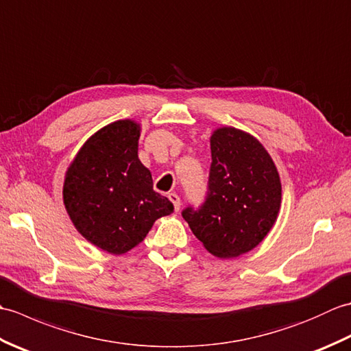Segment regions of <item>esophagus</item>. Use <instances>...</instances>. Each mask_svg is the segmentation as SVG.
Returning <instances> with one entry per match:
<instances>
[{"instance_id": "34e87169", "label": "esophagus", "mask_w": 351, "mask_h": 351, "mask_svg": "<svg viewBox=\"0 0 351 351\" xmlns=\"http://www.w3.org/2000/svg\"><path fill=\"white\" fill-rule=\"evenodd\" d=\"M169 199H170V202L173 204L175 211H180V208H181V199H180V196H178L176 193H169Z\"/></svg>"}]
</instances>
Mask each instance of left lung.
Segmentation results:
<instances>
[{
  "mask_svg": "<svg viewBox=\"0 0 351 351\" xmlns=\"http://www.w3.org/2000/svg\"><path fill=\"white\" fill-rule=\"evenodd\" d=\"M211 158L204 204L182 217L214 256L235 258L256 247L278 219L279 173L255 137L230 126L214 131Z\"/></svg>",
  "mask_w": 351,
  "mask_h": 351,
  "instance_id": "left-lung-1",
  "label": "left lung"
}]
</instances>
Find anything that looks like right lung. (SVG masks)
<instances>
[{
	"instance_id": "add662e5",
	"label": "right lung",
	"mask_w": 351,
	"mask_h": 351,
	"mask_svg": "<svg viewBox=\"0 0 351 351\" xmlns=\"http://www.w3.org/2000/svg\"><path fill=\"white\" fill-rule=\"evenodd\" d=\"M140 126L117 121L88 138L72 161L63 185L66 211L87 241L114 255L145 240L173 204L154 190L140 162Z\"/></svg>"
}]
</instances>
